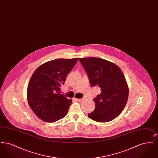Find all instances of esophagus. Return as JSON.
<instances>
[{"label": "esophagus", "instance_id": "obj_1", "mask_svg": "<svg viewBox=\"0 0 158 158\" xmlns=\"http://www.w3.org/2000/svg\"><path fill=\"white\" fill-rule=\"evenodd\" d=\"M76 100L77 101H78V102H82L84 100V99H83V98H82V99H77V98H75Z\"/></svg>", "mask_w": 158, "mask_h": 158}]
</instances>
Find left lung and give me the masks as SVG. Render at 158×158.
<instances>
[{
	"mask_svg": "<svg viewBox=\"0 0 158 158\" xmlns=\"http://www.w3.org/2000/svg\"><path fill=\"white\" fill-rule=\"evenodd\" d=\"M92 86H98L101 94L93 99L95 110L89 118L99 123L113 120L127 102L128 86L120 68L113 62L98 57L80 58Z\"/></svg>",
	"mask_w": 158,
	"mask_h": 158,
	"instance_id": "1",
	"label": "left lung"
}]
</instances>
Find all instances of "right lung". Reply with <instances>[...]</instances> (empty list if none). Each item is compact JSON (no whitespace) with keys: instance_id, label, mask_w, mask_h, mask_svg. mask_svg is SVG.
I'll use <instances>...</instances> for the list:
<instances>
[{"instance_id":"1","label":"right lung","mask_w":158,"mask_h":158,"mask_svg":"<svg viewBox=\"0 0 158 158\" xmlns=\"http://www.w3.org/2000/svg\"><path fill=\"white\" fill-rule=\"evenodd\" d=\"M78 58L58 59L45 62L34 71L27 88V100L41 120L54 123L67 114L72 100L60 95V86Z\"/></svg>"}]
</instances>
